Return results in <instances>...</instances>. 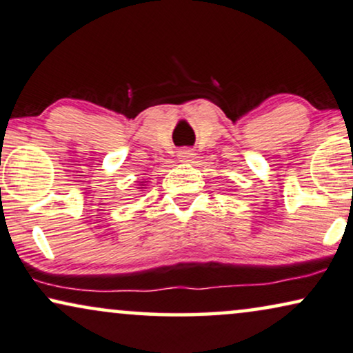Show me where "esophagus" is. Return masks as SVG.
Segmentation results:
<instances>
[{
    "mask_svg": "<svg viewBox=\"0 0 353 353\" xmlns=\"http://www.w3.org/2000/svg\"><path fill=\"white\" fill-rule=\"evenodd\" d=\"M177 157H179L181 161H190V158L194 157V153H192V150H181V152L177 153Z\"/></svg>",
    "mask_w": 353,
    "mask_h": 353,
    "instance_id": "34e87169",
    "label": "esophagus"
}]
</instances>
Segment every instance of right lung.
I'll list each match as a JSON object with an SVG mask.
<instances>
[{
    "mask_svg": "<svg viewBox=\"0 0 353 353\" xmlns=\"http://www.w3.org/2000/svg\"><path fill=\"white\" fill-rule=\"evenodd\" d=\"M140 185H143V184H140ZM139 189H145V187H139Z\"/></svg>",
    "mask_w": 353,
    "mask_h": 353,
    "instance_id": "obj_1",
    "label": "right lung"
}]
</instances>
